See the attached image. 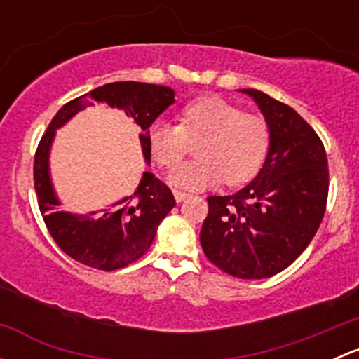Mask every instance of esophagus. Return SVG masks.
Returning <instances> with one entry per match:
<instances>
[{
	"instance_id": "1",
	"label": "esophagus",
	"mask_w": 359,
	"mask_h": 359,
	"mask_svg": "<svg viewBox=\"0 0 359 359\" xmlns=\"http://www.w3.org/2000/svg\"><path fill=\"white\" fill-rule=\"evenodd\" d=\"M173 196H175V200H177V203H180V201H184L186 200L187 196H189V194L187 193H184V191H173Z\"/></svg>"
}]
</instances>
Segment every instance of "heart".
I'll return each instance as SVG.
<instances>
[{
  "instance_id": "obj_1",
  "label": "heart",
  "mask_w": 359,
  "mask_h": 359,
  "mask_svg": "<svg viewBox=\"0 0 359 359\" xmlns=\"http://www.w3.org/2000/svg\"><path fill=\"white\" fill-rule=\"evenodd\" d=\"M177 121H154L146 135L151 156L161 168H175L189 142H196V159L170 175V182L182 189H205L222 179L229 187L241 186L257 175L269 153L271 130L266 119L222 97L191 100L180 107Z\"/></svg>"
}]
</instances>
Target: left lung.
I'll use <instances>...</instances> for the list:
<instances>
[{
    "label": "left lung",
    "instance_id": "left-lung-1",
    "mask_svg": "<svg viewBox=\"0 0 359 359\" xmlns=\"http://www.w3.org/2000/svg\"><path fill=\"white\" fill-rule=\"evenodd\" d=\"M253 97L271 130L259 175L233 196H208L200 241L206 259L241 280L274 276L307 248L328 200V159L313 126L259 90Z\"/></svg>",
    "mask_w": 359,
    "mask_h": 359
}]
</instances>
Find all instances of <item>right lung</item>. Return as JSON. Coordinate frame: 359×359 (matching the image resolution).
I'll use <instances>...</instances> for the list:
<instances>
[{
	"label": "right lung",
	"instance_id": "right-lung-1",
	"mask_svg": "<svg viewBox=\"0 0 359 359\" xmlns=\"http://www.w3.org/2000/svg\"><path fill=\"white\" fill-rule=\"evenodd\" d=\"M92 100L119 107L126 116H132L142 130L139 135L140 144L144 158L149 163L147 128L166 107L172 106L173 90L139 81H116L99 86L64 104L50 121L36 149L34 189L48 233L59 248L79 264L100 271H116L139 260L149 250L159 222L175 206V198L165 182L146 172L135 193L112 203L111 208L102 210L97 219L57 212L59 200L52 189L48 173L50 146L55 130L86 106H92Z\"/></svg>",
	"mask_w": 359,
	"mask_h": 359
}]
</instances>
